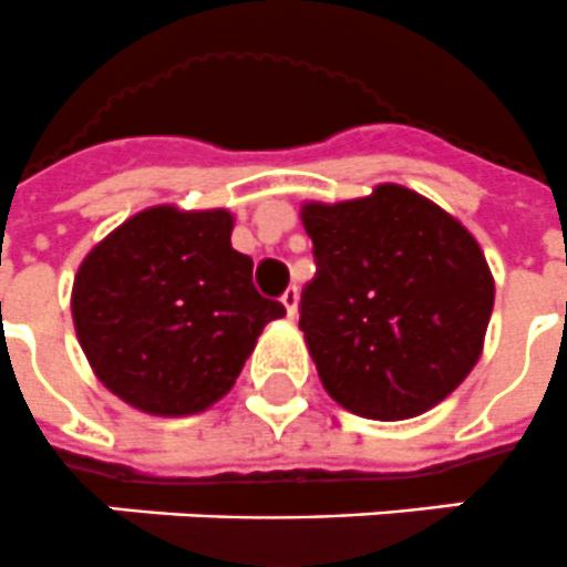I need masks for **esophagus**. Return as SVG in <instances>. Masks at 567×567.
I'll return each mask as SVG.
<instances>
[{"mask_svg":"<svg viewBox=\"0 0 567 567\" xmlns=\"http://www.w3.org/2000/svg\"><path fill=\"white\" fill-rule=\"evenodd\" d=\"M280 301H284V307H287L289 319H296V316H298V289L289 287L287 292L280 296Z\"/></svg>","mask_w":567,"mask_h":567,"instance_id":"34e87169","label":"esophagus"}]
</instances>
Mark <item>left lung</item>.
<instances>
[{"instance_id": "8db88e82", "label": "left lung", "mask_w": 567, "mask_h": 567, "mask_svg": "<svg viewBox=\"0 0 567 567\" xmlns=\"http://www.w3.org/2000/svg\"><path fill=\"white\" fill-rule=\"evenodd\" d=\"M316 278L301 330L321 386L362 419H412L445 401L483 351L495 280L477 239L398 184L301 207Z\"/></svg>"}]
</instances>
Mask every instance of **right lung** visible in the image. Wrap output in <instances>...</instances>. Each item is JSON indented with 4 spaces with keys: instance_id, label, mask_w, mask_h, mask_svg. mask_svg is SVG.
<instances>
[{
    "instance_id": "obj_1",
    "label": "right lung",
    "mask_w": 567,
    "mask_h": 567,
    "mask_svg": "<svg viewBox=\"0 0 567 567\" xmlns=\"http://www.w3.org/2000/svg\"><path fill=\"white\" fill-rule=\"evenodd\" d=\"M228 210L148 207L107 234L72 284V321L96 378L152 415L228 395L271 319L255 262L230 248Z\"/></svg>"
}]
</instances>
